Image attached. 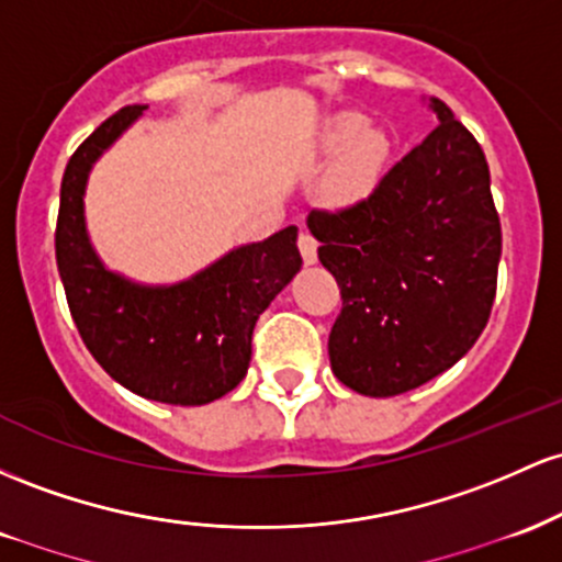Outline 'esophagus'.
I'll return each mask as SVG.
<instances>
[{"instance_id":"obj_1","label":"esophagus","mask_w":562,"mask_h":562,"mask_svg":"<svg viewBox=\"0 0 562 562\" xmlns=\"http://www.w3.org/2000/svg\"><path fill=\"white\" fill-rule=\"evenodd\" d=\"M297 247H300V255H302V260H305V265H313L315 260H318V241H315L307 231L300 233Z\"/></svg>"}]
</instances>
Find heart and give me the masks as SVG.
Wrapping results in <instances>:
<instances>
[{
  "mask_svg": "<svg viewBox=\"0 0 562 562\" xmlns=\"http://www.w3.org/2000/svg\"><path fill=\"white\" fill-rule=\"evenodd\" d=\"M321 148L326 154H339L326 178V191L334 199H352L369 191L390 154L387 135L369 130V119L356 111H339L326 119L321 130Z\"/></svg>",
  "mask_w": 562,
  "mask_h": 562,
  "instance_id": "b5f03b06",
  "label": "heart"
}]
</instances>
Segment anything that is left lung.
Listing matches in <instances>:
<instances>
[{
	"instance_id": "8db88e82",
	"label": "left lung",
	"mask_w": 562,
	"mask_h": 562,
	"mask_svg": "<svg viewBox=\"0 0 562 562\" xmlns=\"http://www.w3.org/2000/svg\"><path fill=\"white\" fill-rule=\"evenodd\" d=\"M430 109L438 127L369 196L307 214L318 260L342 294L331 371L371 398L451 369L481 337L496 297L502 225L488 164L449 105L432 98Z\"/></svg>"
}]
</instances>
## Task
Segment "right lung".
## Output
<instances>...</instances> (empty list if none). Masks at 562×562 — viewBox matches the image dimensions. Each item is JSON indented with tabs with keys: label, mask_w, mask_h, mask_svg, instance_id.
<instances>
[{
	"label": "right lung",
	"mask_w": 562,
	"mask_h": 562,
	"mask_svg": "<svg viewBox=\"0 0 562 562\" xmlns=\"http://www.w3.org/2000/svg\"><path fill=\"white\" fill-rule=\"evenodd\" d=\"M143 111H116L68 159L55 260L74 324L113 380L148 401L204 406L247 376L257 318L302 265L297 225L244 244L169 286L135 283L105 268L87 236V178Z\"/></svg>",
	"instance_id": "add662e5"
}]
</instances>
